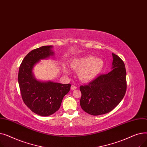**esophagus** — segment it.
I'll return each instance as SVG.
<instances>
[{
	"instance_id": "34e87169",
	"label": "esophagus",
	"mask_w": 147,
	"mask_h": 147,
	"mask_svg": "<svg viewBox=\"0 0 147 147\" xmlns=\"http://www.w3.org/2000/svg\"><path fill=\"white\" fill-rule=\"evenodd\" d=\"M76 88H77V87L74 85H71V90H75Z\"/></svg>"
}]
</instances>
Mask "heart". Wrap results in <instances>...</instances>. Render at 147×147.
I'll list each match as a JSON object with an SVG mask.
<instances>
[{
	"instance_id": "obj_1",
	"label": "heart",
	"mask_w": 147,
	"mask_h": 147,
	"mask_svg": "<svg viewBox=\"0 0 147 147\" xmlns=\"http://www.w3.org/2000/svg\"><path fill=\"white\" fill-rule=\"evenodd\" d=\"M105 63L102 59L94 56H86L83 58L73 59L70 67L73 70L78 72V78L83 83H89L95 80L102 71ZM63 71L68 74V68L64 65Z\"/></svg>"
}]
</instances>
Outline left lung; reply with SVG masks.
<instances>
[{"label":"left lung","mask_w":147,"mask_h":147,"mask_svg":"<svg viewBox=\"0 0 147 147\" xmlns=\"http://www.w3.org/2000/svg\"><path fill=\"white\" fill-rule=\"evenodd\" d=\"M112 70L86 85L81 86L80 106L83 111L92 115L108 113L117 107L126 90V71L121 58L112 53Z\"/></svg>","instance_id":"1"}]
</instances>
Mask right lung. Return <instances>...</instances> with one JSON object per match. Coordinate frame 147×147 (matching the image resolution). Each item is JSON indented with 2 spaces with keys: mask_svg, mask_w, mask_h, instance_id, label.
<instances>
[{
  "mask_svg": "<svg viewBox=\"0 0 147 147\" xmlns=\"http://www.w3.org/2000/svg\"><path fill=\"white\" fill-rule=\"evenodd\" d=\"M53 46H43L30 52L22 61L18 80L23 101L33 113L49 116L57 111L71 84L36 79L33 68L42 59L54 55Z\"/></svg>",
  "mask_w": 147,
  "mask_h": 147,
  "instance_id": "obj_1",
  "label": "right lung"
}]
</instances>
